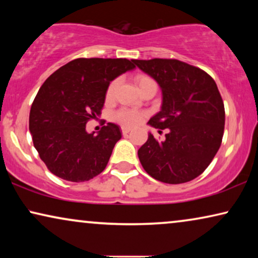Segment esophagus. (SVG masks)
<instances>
[{
  "mask_svg": "<svg viewBox=\"0 0 258 258\" xmlns=\"http://www.w3.org/2000/svg\"><path fill=\"white\" fill-rule=\"evenodd\" d=\"M122 134L123 135H128V134L132 132V130H130V128H126V126H122Z\"/></svg>",
  "mask_w": 258,
  "mask_h": 258,
  "instance_id": "1",
  "label": "esophagus"
}]
</instances>
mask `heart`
Instances as JSON below:
<instances>
[{"label":"heart","mask_w":258,"mask_h":258,"mask_svg":"<svg viewBox=\"0 0 258 258\" xmlns=\"http://www.w3.org/2000/svg\"><path fill=\"white\" fill-rule=\"evenodd\" d=\"M151 81H154V80H151L150 77H148V76H137L136 77V83H137V86H139V88L148 82H151ZM118 84H119L118 79H115L110 84H109L108 89H107V94H105V96H107L108 100H111V98L114 97ZM115 118H116V121H117L118 123H121L122 125L135 126L139 124V123H141V121H142L143 114L142 112H139L135 110L121 109V110H118L115 114Z\"/></svg>","instance_id":"1"}]
</instances>
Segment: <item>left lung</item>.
I'll use <instances>...</instances> for the list:
<instances>
[{"label": "left lung", "instance_id": "obj_1", "mask_svg": "<svg viewBox=\"0 0 258 258\" xmlns=\"http://www.w3.org/2000/svg\"><path fill=\"white\" fill-rule=\"evenodd\" d=\"M160 84L162 109L149 124L168 129L165 140L149 134L139 149L141 164L157 181L179 184L196 178L220 149L225 111L213 77L195 66L175 58L133 59Z\"/></svg>", "mask_w": 258, "mask_h": 258}]
</instances>
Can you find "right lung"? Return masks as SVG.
Listing matches in <instances>:
<instances>
[{
  "label": "right lung",
  "mask_w": 258,
  "mask_h": 258,
  "mask_svg": "<svg viewBox=\"0 0 258 258\" xmlns=\"http://www.w3.org/2000/svg\"><path fill=\"white\" fill-rule=\"evenodd\" d=\"M135 68L126 58H76L51 74L35 97L29 130L35 149L57 177L86 182L107 167L121 130L114 123L98 135L86 124L103 109L108 86Z\"/></svg>",
  "instance_id": "add662e5"
}]
</instances>
